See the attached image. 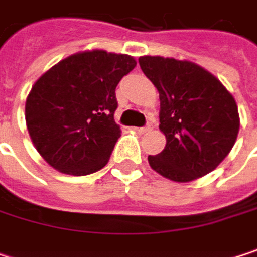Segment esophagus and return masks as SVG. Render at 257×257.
I'll return each mask as SVG.
<instances>
[{
    "mask_svg": "<svg viewBox=\"0 0 257 257\" xmlns=\"http://www.w3.org/2000/svg\"><path fill=\"white\" fill-rule=\"evenodd\" d=\"M153 129V123L152 122H147V125L144 126V128H137L138 132H141V134H144V132H149V131H152Z\"/></svg>",
    "mask_w": 257,
    "mask_h": 257,
    "instance_id": "1",
    "label": "esophagus"
}]
</instances>
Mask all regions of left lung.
<instances>
[{"instance_id": "left-lung-1", "label": "left lung", "mask_w": 257, "mask_h": 257, "mask_svg": "<svg viewBox=\"0 0 257 257\" xmlns=\"http://www.w3.org/2000/svg\"><path fill=\"white\" fill-rule=\"evenodd\" d=\"M138 62L159 92V129L167 138L165 149L147 158L152 170L179 183L207 176L236 141L235 98L195 62L164 56H141Z\"/></svg>"}]
</instances>
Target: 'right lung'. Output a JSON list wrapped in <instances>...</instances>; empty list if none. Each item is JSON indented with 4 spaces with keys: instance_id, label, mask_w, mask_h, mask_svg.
I'll list each match as a JSON object with an SVG mask.
<instances>
[{
    "instance_id": "obj_1",
    "label": "right lung",
    "mask_w": 257,
    "mask_h": 257,
    "mask_svg": "<svg viewBox=\"0 0 257 257\" xmlns=\"http://www.w3.org/2000/svg\"><path fill=\"white\" fill-rule=\"evenodd\" d=\"M137 61L125 53L84 50L38 78L25 104L26 128L41 158L70 176L107 165L120 137L114 122L116 86Z\"/></svg>"
}]
</instances>
